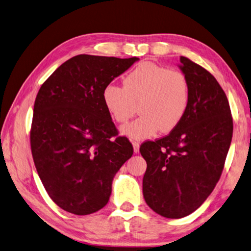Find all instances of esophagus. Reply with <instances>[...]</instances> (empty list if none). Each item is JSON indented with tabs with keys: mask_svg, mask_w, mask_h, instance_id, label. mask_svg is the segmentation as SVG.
Wrapping results in <instances>:
<instances>
[{
	"mask_svg": "<svg viewBox=\"0 0 251 251\" xmlns=\"http://www.w3.org/2000/svg\"><path fill=\"white\" fill-rule=\"evenodd\" d=\"M139 143L138 141H133V147H134V151L137 153L139 151Z\"/></svg>",
	"mask_w": 251,
	"mask_h": 251,
	"instance_id": "obj_1",
	"label": "esophagus"
}]
</instances>
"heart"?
Returning a JSON list of instances; mask_svg holds the SVG:
<instances>
[{"label": "heart", "mask_w": 251, "mask_h": 251, "mask_svg": "<svg viewBox=\"0 0 251 251\" xmlns=\"http://www.w3.org/2000/svg\"><path fill=\"white\" fill-rule=\"evenodd\" d=\"M107 112L118 124L126 123L138 104L141 115L121 128L130 139L150 138L159 130L171 131L189 108L191 88L184 74L144 62L124 78V86L107 84L102 93Z\"/></svg>", "instance_id": "b5f03b06"}]
</instances>
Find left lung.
<instances>
[{"mask_svg": "<svg viewBox=\"0 0 251 251\" xmlns=\"http://www.w3.org/2000/svg\"><path fill=\"white\" fill-rule=\"evenodd\" d=\"M177 67L190 83L188 111L169 135L139 149L147 162L145 201L167 218L188 216L204 203L220 180L233 137L229 103L216 79L185 57Z\"/></svg>", "mask_w": 251, "mask_h": 251, "instance_id": "left-lung-1", "label": "left lung"}]
</instances>
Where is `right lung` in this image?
Returning a JSON list of instances; mask_svg holds the SVG:
<instances>
[{"label": "right lung", "mask_w": 251, "mask_h": 251, "mask_svg": "<svg viewBox=\"0 0 251 251\" xmlns=\"http://www.w3.org/2000/svg\"><path fill=\"white\" fill-rule=\"evenodd\" d=\"M139 59L79 54L63 62L35 100L30 147L49 197L75 215L107 204L112 182L133 156L104 105L107 84Z\"/></svg>", "instance_id": "right-lung-1"}]
</instances>
